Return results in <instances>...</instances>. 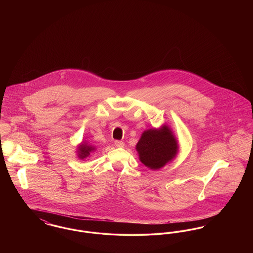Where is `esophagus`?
<instances>
[{
  "label": "esophagus",
  "mask_w": 253,
  "mask_h": 253,
  "mask_svg": "<svg viewBox=\"0 0 253 253\" xmlns=\"http://www.w3.org/2000/svg\"><path fill=\"white\" fill-rule=\"evenodd\" d=\"M115 145H116L118 148H123V147H124V142L121 141V140H116V141H115Z\"/></svg>",
  "instance_id": "esophagus-1"
}]
</instances>
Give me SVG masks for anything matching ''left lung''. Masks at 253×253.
Here are the masks:
<instances>
[{"instance_id":"1","label":"left lung","mask_w":253,"mask_h":253,"mask_svg":"<svg viewBox=\"0 0 253 253\" xmlns=\"http://www.w3.org/2000/svg\"><path fill=\"white\" fill-rule=\"evenodd\" d=\"M135 149L146 167L159 169L176 157L177 140L167 125L144 131Z\"/></svg>"}]
</instances>
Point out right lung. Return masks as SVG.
I'll use <instances>...</instances> for the list:
<instances>
[{"mask_svg": "<svg viewBox=\"0 0 253 253\" xmlns=\"http://www.w3.org/2000/svg\"><path fill=\"white\" fill-rule=\"evenodd\" d=\"M95 151V148L92 145H89L86 142H83L82 144L79 145L78 147V157L81 159H84L86 157H89L92 152Z\"/></svg>", "mask_w": 253, "mask_h": 253, "instance_id": "add662e5", "label": "right lung"}]
</instances>
